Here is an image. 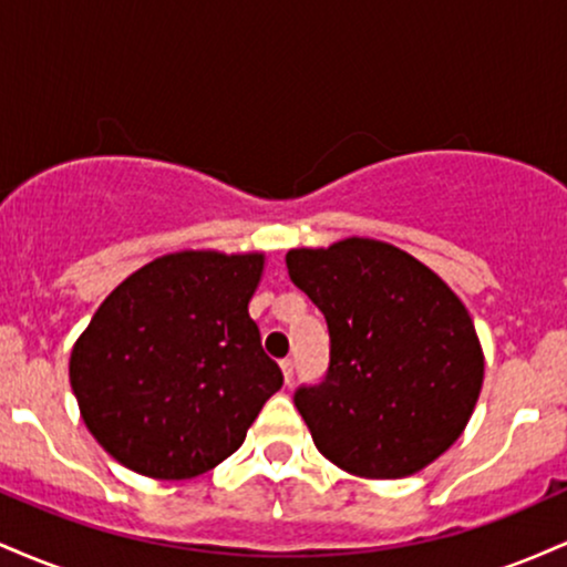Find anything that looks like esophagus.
Returning a JSON list of instances; mask_svg holds the SVG:
<instances>
[{
  "label": "esophagus",
  "instance_id": "34e87169",
  "mask_svg": "<svg viewBox=\"0 0 567 567\" xmlns=\"http://www.w3.org/2000/svg\"><path fill=\"white\" fill-rule=\"evenodd\" d=\"M279 368H282L285 383H288V386H290V383H292V368H296V365H292V360H290V357H288V360H282V362H279Z\"/></svg>",
  "mask_w": 567,
  "mask_h": 567
}]
</instances>
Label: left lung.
<instances>
[{"mask_svg": "<svg viewBox=\"0 0 567 567\" xmlns=\"http://www.w3.org/2000/svg\"><path fill=\"white\" fill-rule=\"evenodd\" d=\"M285 261L330 333L322 381L292 394L317 451L360 477L424 470L461 437L483 386L466 306L432 269L375 239L298 247Z\"/></svg>", "mask_w": 567, "mask_h": 567, "instance_id": "1", "label": "left lung"}]
</instances>
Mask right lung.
Returning a JSON list of instances; mask_svg holds the SVG:
<instances>
[{
	"mask_svg": "<svg viewBox=\"0 0 567 567\" xmlns=\"http://www.w3.org/2000/svg\"><path fill=\"white\" fill-rule=\"evenodd\" d=\"M264 256L173 252L112 290L69 379L93 437L127 470L188 480L245 442L282 370L247 315Z\"/></svg>",
	"mask_w": 567,
	"mask_h": 567,
	"instance_id": "right-lung-1",
	"label": "right lung"
}]
</instances>
